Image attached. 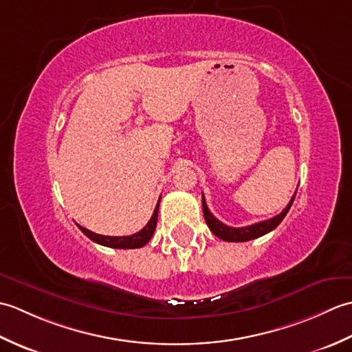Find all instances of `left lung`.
Masks as SVG:
<instances>
[{
	"label": "left lung",
	"instance_id": "left-lung-1",
	"mask_svg": "<svg viewBox=\"0 0 352 352\" xmlns=\"http://www.w3.org/2000/svg\"><path fill=\"white\" fill-rule=\"evenodd\" d=\"M295 195H296V192L294 193V197H292L290 203L286 206V208H284V210L280 214H276V216H274V218L267 219V221H261V222H257V223H252V226L241 227V228L228 227V226H226V223H222L219 219H216L214 216L210 213V210H208L204 195H203L204 219H206L207 226H208V228H210L212 233L216 237L222 239V241H227V242H248V241H252V239H257L260 236H263V234L269 233V231H272L274 228L278 227L280 222L284 219V216L287 214L292 203H294Z\"/></svg>",
	"mask_w": 352,
	"mask_h": 352
}]
</instances>
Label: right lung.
<instances>
[{"label": "right lung", "instance_id": "add662e5", "mask_svg": "<svg viewBox=\"0 0 352 352\" xmlns=\"http://www.w3.org/2000/svg\"><path fill=\"white\" fill-rule=\"evenodd\" d=\"M159 204H160V199L154 208V213L151 216V219H149V222L140 231H138V233H134L131 236H118V237L102 236V234L92 233V231H89L87 228L81 227V226H78V228L83 231V233L95 243L102 245V246H109V248H119V250L142 248V246L149 242V239H151L154 234V230L157 226V214H159Z\"/></svg>", "mask_w": 352, "mask_h": 352}]
</instances>
